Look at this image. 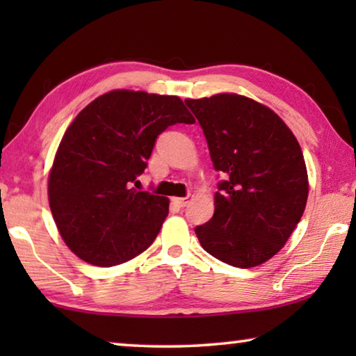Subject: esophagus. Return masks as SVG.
<instances>
[{
    "label": "esophagus",
    "mask_w": 356,
    "mask_h": 356,
    "mask_svg": "<svg viewBox=\"0 0 356 356\" xmlns=\"http://www.w3.org/2000/svg\"><path fill=\"white\" fill-rule=\"evenodd\" d=\"M188 202H190V197H172V204L179 209L185 207Z\"/></svg>",
    "instance_id": "esophagus-1"
}]
</instances>
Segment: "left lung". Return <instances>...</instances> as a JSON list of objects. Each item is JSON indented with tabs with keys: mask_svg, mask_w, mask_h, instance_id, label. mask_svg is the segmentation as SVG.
<instances>
[{
	"mask_svg": "<svg viewBox=\"0 0 356 356\" xmlns=\"http://www.w3.org/2000/svg\"><path fill=\"white\" fill-rule=\"evenodd\" d=\"M225 180L215 213L196 226L201 246L221 262L256 267L297 227L308 201V172L291 129L265 105L237 94L186 99Z\"/></svg>",
	"mask_w": 356,
	"mask_h": 356,
	"instance_id": "obj_1",
	"label": "left lung"
}]
</instances>
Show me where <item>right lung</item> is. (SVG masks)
I'll return each mask as SVG.
<instances>
[{
  "label": "right lung",
  "instance_id": "obj_1",
  "mask_svg": "<svg viewBox=\"0 0 356 356\" xmlns=\"http://www.w3.org/2000/svg\"><path fill=\"white\" fill-rule=\"evenodd\" d=\"M174 124H195L176 95L118 89L91 102L65 130L48 201L59 234L83 261L113 267L152 245L170 200L133 184L156 138Z\"/></svg>",
  "mask_w": 356,
  "mask_h": 356
}]
</instances>
